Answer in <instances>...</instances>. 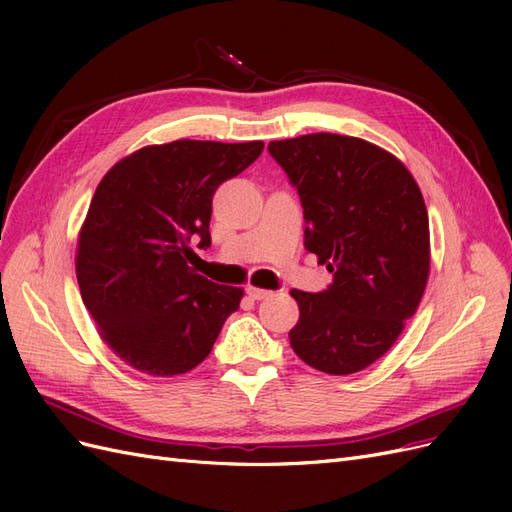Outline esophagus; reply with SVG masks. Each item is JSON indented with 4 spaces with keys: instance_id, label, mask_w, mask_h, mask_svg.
Listing matches in <instances>:
<instances>
[{
    "instance_id": "34e87169",
    "label": "esophagus",
    "mask_w": 512,
    "mask_h": 512,
    "mask_svg": "<svg viewBox=\"0 0 512 512\" xmlns=\"http://www.w3.org/2000/svg\"><path fill=\"white\" fill-rule=\"evenodd\" d=\"M245 294L247 297H250L252 301H260V299H267L269 297V290H262V288H254V286H250V288H245Z\"/></svg>"
}]
</instances>
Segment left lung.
I'll use <instances>...</instances> for the list:
<instances>
[{"mask_svg": "<svg viewBox=\"0 0 512 512\" xmlns=\"http://www.w3.org/2000/svg\"><path fill=\"white\" fill-rule=\"evenodd\" d=\"M297 188L305 247L333 282L290 290L299 303L290 346L324 374L346 376L389 350L429 277V218L421 190L389 151L329 132L269 143Z\"/></svg>", "mask_w": 512, "mask_h": 512, "instance_id": "obj_1", "label": "left lung"}]
</instances>
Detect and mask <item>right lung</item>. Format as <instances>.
<instances>
[{
    "label": "right lung",
    "mask_w": 512,
    "mask_h": 512,
    "mask_svg": "<svg viewBox=\"0 0 512 512\" xmlns=\"http://www.w3.org/2000/svg\"><path fill=\"white\" fill-rule=\"evenodd\" d=\"M262 141H175L117 162L91 198L76 280L100 335L130 367L177 376L203 363L243 290L190 267L209 247L211 200L260 153Z\"/></svg>",
    "instance_id": "right-lung-1"
}]
</instances>
